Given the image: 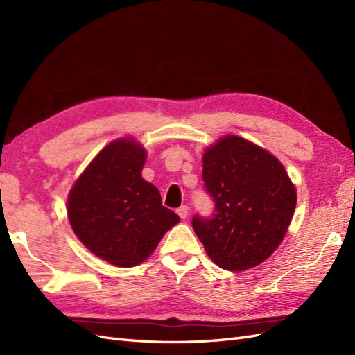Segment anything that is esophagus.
Masks as SVG:
<instances>
[{
  "mask_svg": "<svg viewBox=\"0 0 355 355\" xmlns=\"http://www.w3.org/2000/svg\"><path fill=\"white\" fill-rule=\"evenodd\" d=\"M188 213H189V207L187 206V204H184V206H180L178 209V214L180 216V219H187L188 218Z\"/></svg>",
  "mask_w": 355,
  "mask_h": 355,
  "instance_id": "34e87169",
  "label": "esophagus"
}]
</instances>
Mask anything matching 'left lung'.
<instances>
[{"mask_svg":"<svg viewBox=\"0 0 355 355\" xmlns=\"http://www.w3.org/2000/svg\"><path fill=\"white\" fill-rule=\"evenodd\" d=\"M202 180L214 202L192 228L218 266L244 271L262 263L284 239L296 189L272 154L240 136H225L202 155Z\"/></svg>","mask_w":355,"mask_h":355,"instance_id":"obj_1","label":"left lung"}]
</instances>
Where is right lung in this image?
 Masks as SVG:
<instances>
[{
    "mask_svg": "<svg viewBox=\"0 0 355 355\" xmlns=\"http://www.w3.org/2000/svg\"><path fill=\"white\" fill-rule=\"evenodd\" d=\"M145 159L141 144L118 139L94 157L68 197L75 235L93 254L115 266L142 263L180 220L142 178Z\"/></svg>",
    "mask_w": 355,
    "mask_h": 355,
    "instance_id": "1",
    "label": "right lung"
}]
</instances>
